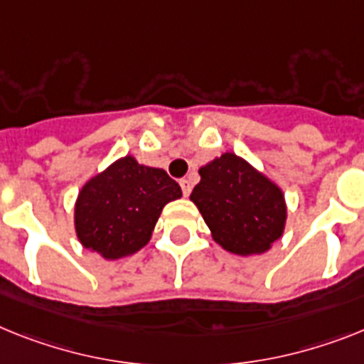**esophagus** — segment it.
<instances>
[{"label":"esophagus","mask_w":364,"mask_h":364,"mask_svg":"<svg viewBox=\"0 0 364 364\" xmlns=\"http://www.w3.org/2000/svg\"><path fill=\"white\" fill-rule=\"evenodd\" d=\"M179 185H181L183 196L187 198L188 194H191V191H192V185H191V181H188V179H181V183H179Z\"/></svg>","instance_id":"1"}]
</instances>
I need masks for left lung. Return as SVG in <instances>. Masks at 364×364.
Wrapping results in <instances>:
<instances>
[{
  "instance_id": "left-lung-1",
  "label": "left lung",
  "mask_w": 364,
  "mask_h": 364,
  "mask_svg": "<svg viewBox=\"0 0 364 364\" xmlns=\"http://www.w3.org/2000/svg\"><path fill=\"white\" fill-rule=\"evenodd\" d=\"M191 194L210 237L225 252L250 257L267 253L285 233V194L267 173L225 151L200 170Z\"/></svg>"
}]
</instances>
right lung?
Returning a JSON list of instances; mask_svg holds the SVG:
<instances>
[{
  "label": "right lung",
  "mask_w": 364,
  "mask_h": 364,
  "mask_svg": "<svg viewBox=\"0 0 364 364\" xmlns=\"http://www.w3.org/2000/svg\"><path fill=\"white\" fill-rule=\"evenodd\" d=\"M181 196V187L163 168L125 155L81 187L73 205L75 235L105 261L129 257L149 242L164 205Z\"/></svg>",
  "instance_id": "right-lung-1"
}]
</instances>
